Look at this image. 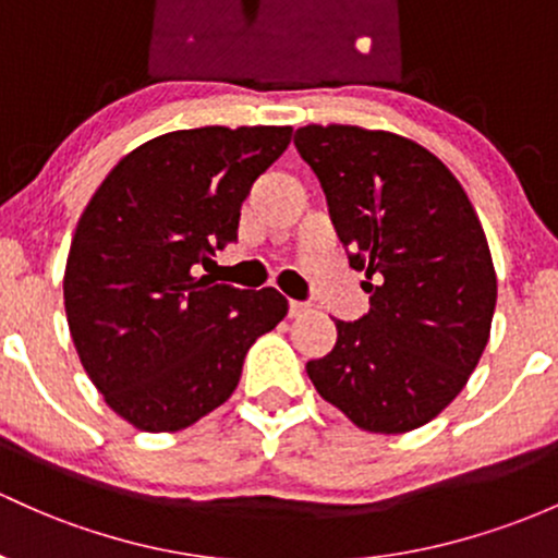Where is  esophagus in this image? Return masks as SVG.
Listing matches in <instances>:
<instances>
[{"instance_id": "34e87169", "label": "esophagus", "mask_w": 558, "mask_h": 558, "mask_svg": "<svg viewBox=\"0 0 558 558\" xmlns=\"http://www.w3.org/2000/svg\"><path fill=\"white\" fill-rule=\"evenodd\" d=\"M311 311L308 303H301V301H290V316L292 319H298V316H305Z\"/></svg>"}]
</instances>
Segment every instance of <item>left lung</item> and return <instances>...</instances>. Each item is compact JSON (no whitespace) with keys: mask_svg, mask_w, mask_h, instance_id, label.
<instances>
[{"mask_svg":"<svg viewBox=\"0 0 558 558\" xmlns=\"http://www.w3.org/2000/svg\"><path fill=\"white\" fill-rule=\"evenodd\" d=\"M295 148L369 292L367 314L335 319L338 343L305 373L359 428H421L463 391L489 340L497 279L476 209L410 137L305 124Z\"/></svg>","mask_w":558,"mask_h":558,"instance_id":"8db88e82","label":"left lung"}]
</instances>
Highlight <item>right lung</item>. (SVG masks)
I'll return each instance as SVG.
<instances>
[{
	"instance_id": "right-lung-1",
	"label": "right lung",
	"mask_w": 558,
	"mask_h": 558,
	"mask_svg": "<svg viewBox=\"0 0 558 558\" xmlns=\"http://www.w3.org/2000/svg\"><path fill=\"white\" fill-rule=\"evenodd\" d=\"M292 128L178 130L119 161L82 213L65 260L71 338L106 404L148 434L223 404L250 345L287 316L274 287L194 277L236 239L257 175Z\"/></svg>"
}]
</instances>
